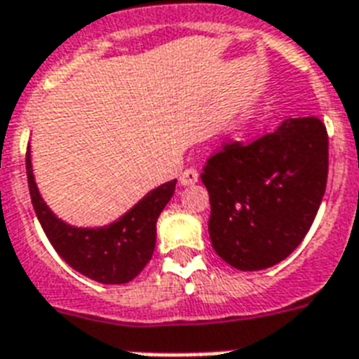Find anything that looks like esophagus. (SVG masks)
I'll use <instances>...</instances> for the list:
<instances>
[{"mask_svg":"<svg viewBox=\"0 0 359 359\" xmlns=\"http://www.w3.org/2000/svg\"><path fill=\"white\" fill-rule=\"evenodd\" d=\"M198 182V170L196 168H185L180 174V183L182 185H194Z\"/></svg>","mask_w":359,"mask_h":359,"instance_id":"34e87169","label":"esophagus"}]
</instances>
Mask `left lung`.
Masks as SVG:
<instances>
[{"instance_id": "obj_1", "label": "left lung", "mask_w": 359, "mask_h": 359, "mask_svg": "<svg viewBox=\"0 0 359 359\" xmlns=\"http://www.w3.org/2000/svg\"><path fill=\"white\" fill-rule=\"evenodd\" d=\"M215 252L239 271L276 265L313 224L328 180V133L287 118L252 142H226L202 168Z\"/></svg>"}]
</instances>
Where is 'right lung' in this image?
Segmentation results:
<instances>
[{
    "mask_svg": "<svg viewBox=\"0 0 359 359\" xmlns=\"http://www.w3.org/2000/svg\"><path fill=\"white\" fill-rule=\"evenodd\" d=\"M25 170L31 202L46 237L62 259L100 283H128L146 266L156 248V224L176 191L177 180L163 183L140 200L130 213L107 228H72L51 213L40 198L31 170L29 151Z\"/></svg>",
    "mask_w": 359,
    "mask_h": 359,
    "instance_id": "add662e5",
    "label": "right lung"
}]
</instances>
